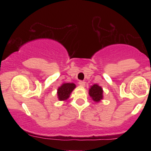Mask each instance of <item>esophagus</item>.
Segmentation results:
<instances>
[{
    "instance_id": "esophagus-1",
    "label": "esophagus",
    "mask_w": 151,
    "mask_h": 151,
    "mask_svg": "<svg viewBox=\"0 0 151 151\" xmlns=\"http://www.w3.org/2000/svg\"><path fill=\"white\" fill-rule=\"evenodd\" d=\"M79 86H84V85H85V82H84V81H79Z\"/></svg>"
}]
</instances>
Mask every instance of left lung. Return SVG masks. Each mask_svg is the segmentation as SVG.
<instances>
[{
  "instance_id": "left-lung-1",
  "label": "left lung",
  "mask_w": 151,
  "mask_h": 151,
  "mask_svg": "<svg viewBox=\"0 0 151 151\" xmlns=\"http://www.w3.org/2000/svg\"><path fill=\"white\" fill-rule=\"evenodd\" d=\"M89 94L93 99V101L95 102H99L103 99V89L97 84H95L90 87Z\"/></svg>"
}]
</instances>
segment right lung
Listing matches in <instances>:
<instances>
[{
	"mask_svg": "<svg viewBox=\"0 0 151 151\" xmlns=\"http://www.w3.org/2000/svg\"><path fill=\"white\" fill-rule=\"evenodd\" d=\"M75 87L76 85L74 83H63L58 89V99L60 101H66Z\"/></svg>",
	"mask_w": 151,
	"mask_h": 151,
	"instance_id": "right-lung-1",
	"label": "right lung"
}]
</instances>
